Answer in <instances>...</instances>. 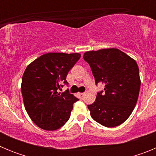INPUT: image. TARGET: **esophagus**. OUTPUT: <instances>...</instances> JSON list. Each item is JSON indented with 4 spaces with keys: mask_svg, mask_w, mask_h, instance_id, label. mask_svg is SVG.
I'll return each mask as SVG.
<instances>
[{
    "mask_svg": "<svg viewBox=\"0 0 156 156\" xmlns=\"http://www.w3.org/2000/svg\"><path fill=\"white\" fill-rule=\"evenodd\" d=\"M78 94H79V96L80 98H83V95H84V93H79Z\"/></svg>",
    "mask_w": 156,
    "mask_h": 156,
    "instance_id": "esophagus-1",
    "label": "esophagus"
}]
</instances>
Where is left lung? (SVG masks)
Wrapping results in <instances>:
<instances>
[{"label": "left lung", "mask_w": 156, "mask_h": 156, "mask_svg": "<svg viewBox=\"0 0 156 156\" xmlns=\"http://www.w3.org/2000/svg\"><path fill=\"white\" fill-rule=\"evenodd\" d=\"M83 58L90 65L95 83L105 84V94H98L94 102L87 105L92 119L106 127L122 124L138 99L140 79L137 62L117 48L89 51Z\"/></svg>", "instance_id": "8db88e82"}]
</instances>
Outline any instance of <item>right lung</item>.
Wrapping results in <instances>:
<instances>
[{
	"instance_id": "1",
	"label": "right lung",
	"mask_w": 156,
	"mask_h": 156,
	"mask_svg": "<svg viewBox=\"0 0 156 156\" xmlns=\"http://www.w3.org/2000/svg\"><path fill=\"white\" fill-rule=\"evenodd\" d=\"M81 57L79 53H47L28 65L22 79L23 103L33 122L45 130H55L70 117L78 98L66 90L62 83Z\"/></svg>"
}]
</instances>
